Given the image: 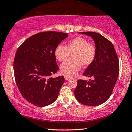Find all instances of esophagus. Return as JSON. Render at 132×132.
Returning <instances> with one entry per match:
<instances>
[{
  "label": "esophagus",
  "instance_id": "esophagus-1",
  "mask_svg": "<svg viewBox=\"0 0 132 132\" xmlns=\"http://www.w3.org/2000/svg\"><path fill=\"white\" fill-rule=\"evenodd\" d=\"M70 76H64V79H65V80H69L70 79Z\"/></svg>",
  "mask_w": 132,
  "mask_h": 132
}]
</instances>
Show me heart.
Wrapping results in <instances>:
<instances>
[{"label": "heart", "instance_id": "1", "mask_svg": "<svg viewBox=\"0 0 132 132\" xmlns=\"http://www.w3.org/2000/svg\"><path fill=\"white\" fill-rule=\"evenodd\" d=\"M96 48L94 44L82 37H76L69 41L66 47L59 44L55 48V58L63 62L72 54L71 60H66L61 64L60 69L62 74L74 76L79 71L81 66L87 67L94 62L96 56Z\"/></svg>", "mask_w": 132, "mask_h": 132}]
</instances>
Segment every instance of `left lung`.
<instances>
[{
	"instance_id": "1",
	"label": "left lung",
	"mask_w": 132,
	"mask_h": 132,
	"mask_svg": "<svg viewBox=\"0 0 132 132\" xmlns=\"http://www.w3.org/2000/svg\"><path fill=\"white\" fill-rule=\"evenodd\" d=\"M79 33L93 39L97 53L94 62L83 73L94 79L78 80L75 96L80 104L97 106L111 96L119 75V61L113 44L103 35L95 32Z\"/></svg>"
}]
</instances>
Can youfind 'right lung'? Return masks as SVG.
I'll return each instance as SVG.
<instances>
[{
    "label": "right lung",
    "mask_w": 132,
    "mask_h": 132,
    "mask_svg": "<svg viewBox=\"0 0 132 132\" xmlns=\"http://www.w3.org/2000/svg\"><path fill=\"white\" fill-rule=\"evenodd\" d=\"M68 34L46 31L29 37L16 51L13 62L16 83L22 97L33 105L44 107L56 101L64 76L50 78L59 69L54 52Z\"/></svg>",
    "instance_id": "obj_1"
}]
</instances>
